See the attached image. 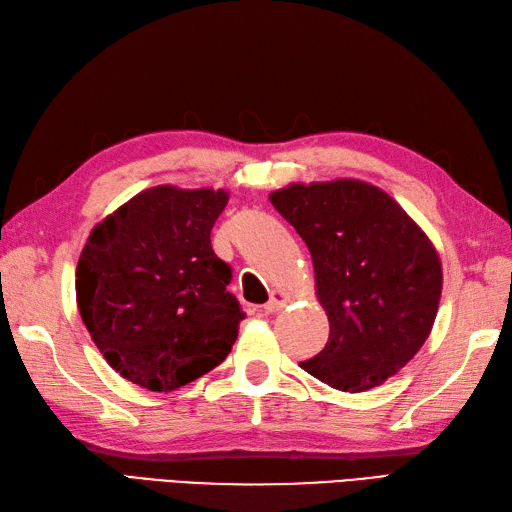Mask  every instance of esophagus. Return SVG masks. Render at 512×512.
I'll return each instance as SVG.
<instances>
[{
  "label": "esophagus",
  "instance_id": "esophagus-1",
  "mask_svg": "<svg viewBox=\"0 0 512 512\" xmlns=\"http://www.w3.org/2000/svg\"><path fill=\"white\" fill-rule=\"evenodd\" d=\"M286 302H289V295L282 293V291H273L271 297H269V302L263 306V310L267 315H273V313H278V310H282L286 306Z\"/></svg>",
  "mask_w": 512,
  "mask_h": 512
}]
</instances>
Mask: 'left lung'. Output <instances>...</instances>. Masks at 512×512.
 <instances>
[{
	"mask_svg": "<svg viewBox=\"0 0 512 512\" xmlns=\"http://www.w3.org/2000/svg\"><path fill=\"white\" fill-rule=\"evenodd\" d=\"M269 199L308 245L330 321L326 347L299 367L345 393L395 376L439 310L443 271L426 232L363 180L297 182Z\"/></svg>",
	"mask_w": 512,
	"mask_h": 512,
	"instance_id": "left-lung-1",
	"label": "left lung"
}]
</instances>
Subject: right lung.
<instances>
[{"mask_svg": "<svg viewBox=\"0 0 512 512\" xmlns=\"http://www.w3.org/2000/svg\"><path fill=\"white\" fill-rule=\"evenodd\" d=\"M226 191L162 184L93 228L76 269L80 317L108 365L169 393L221 365L245 313L210 245Z\"/></svg>", "mask_w": 512, "mask_h": 512, "instance_id": "add662e5", "label": "right lung"}]
</instances>
